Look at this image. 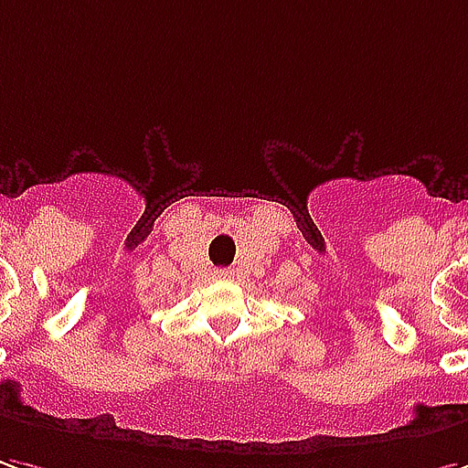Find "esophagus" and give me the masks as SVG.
I'll return each instance as SVG.
<instances>
[{"instance_id":"esophagus-1","label":"esophagus","mask_w":468,"mask_h":468,"mask_svg":"<svg viewBox=\"0 0 468 468\" xmlns=\"http://www.w3.org/2000/svg\"><path fill=\"white\" fill-rule=\"evenodd\" d=\"M230 276H233V271H230V268H218V271H215V279L225 281V279H230Z\"/></svg>"}]
</instances>
